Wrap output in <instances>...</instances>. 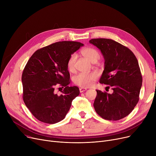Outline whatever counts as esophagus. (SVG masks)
<instances>
[{"label": "esophagus", "mask_w": 156, "mask_h": 156, "mask_svg": "<svg viewBox=\"0 0 156 156\" xmlns=\"http://www.w3.org/2000/svg\"><path fill=\"white\" fill-rule=\"evenodd\" d=\"M86 90H87L86 88H80V93H82V92H85V91H86Z\"/></svg>", "instance_id": "34e87169"}]
</instances>
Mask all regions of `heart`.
<instances>
[{"mask_svg":"<svg viewBox=\"0 0 156 156\" xmlns=\"http://www.w3.org/2000/svg\"><path fill=\"white\" fill-rule=\"evenodd\" d=\"M81 54L92 62H96L100 59V54L96 49L92 47H87L81 51ZM77 55L73 54L70 55L67 62V68L69 71H73L75 69V62ZM97 78V74L95 72L92 73H80L74 76L73 81L76 85L81 87H88L91 86L94 81Z\"/></svg>","mask_w":156,"mask_h":156,"instance_id":"heart-1","label":"heart"}]
</instances>
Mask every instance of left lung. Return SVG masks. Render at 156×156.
I'll return each mask as SVG.
<instances>
[{
	"instance_id": "obj_1",
	"label": "left lung",
	"mask_w": 156,
	"mask_h": 156,
	"mask_svg": "<svg viewBox=\"0 0 156 156\" xmlns=\"http://www.w3.org/2000/svg\"><path fill=\"white\" fill-rule=\"evenodd\" d=\"M105 60L99 82L111 87L110 94L97 90L94 106L103 119L117 121L128 116L139 101L142 76L136 57L129 49L111 39L94 38Z\"/></svg>"
}]
</instances>
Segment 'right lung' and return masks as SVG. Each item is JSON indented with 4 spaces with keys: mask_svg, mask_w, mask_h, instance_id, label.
Returning a JSON list of instances; mask_svg holds the SVG:
<instances>
[{
    "mask_svg": "<svg viewBox=\"0 0 156 156\" xmlns=\"http://www.w3.org/2000/svg\"><path fill=\"white\" fill-rule=\"evenodd\" d=\"M83 44L62 41L40 48L28 60L22 74L23 99L38 120L54 124L64 119L73 100L80 94L78 87H69L67 62ZM64 88L63 94H55V87Z\"/></svg>",
    "mask_w": 156,
    "mask_h": 156,
    "instance_id": "obj_1",
    "label": "right lung"
}]
</instances>
